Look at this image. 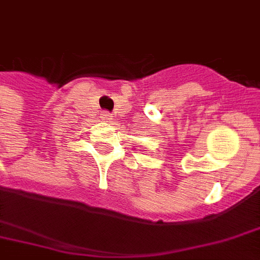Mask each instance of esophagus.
<instances>
[{"label":"esophagus","instance_id":"esophagus-1","mask_svg":"<svg viewBox=\"0 0 260 260\" xmlns=\"http://www.w3.org/2000/svg\"><path fill=\"white\" fill-rule=\"evenodd\" d=\"M102 120H105V121H110L111 120V115H110V113H103V114H102Z\"/></svg>","mask_w":260,"mask_h":260}]
</instances>
